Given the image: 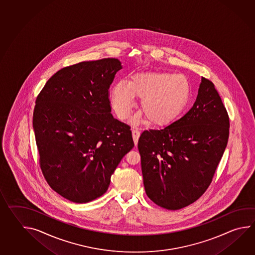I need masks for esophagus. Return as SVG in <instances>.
Listing matches in <instances>:
<instances>
[{"instance_id": "esophagus-1", "label": "esophagus", "mask_w": 255, "mask_h": 255, "mask_svg": "<svg viewBox=\"0 0 255 255\" xmlns=\"http://www.w3.org/2000/svg\"><path fill=\"white\" fill-rule=\"evenodd\" d=\"M139 137H140V130H138V129L132 130V138H133V141H134L135 145H137V143H138Z\"/></svg>"}]
</instances>
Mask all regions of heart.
I'll list each match as a JSON object with an SVG mask.
<instances>
[{
	"label": "heart",
	"instance_id": "obj_1",
	"mask_svg": "<svg viewBox=\"0 0 255 255\" xmlns=\"http://www.w3.org/2000/svg\"><path fill=\"white\" fill-rule=\"evenodd\" d=\"M190 83L182 74L141 73L130 82L121 80L112 91L114 109L121 119H127L135 105V96L141 97L140 110L154 125H165L176 116L186 104ZM140 118H136L139 122Z\"/></svg>",
	"mask_w": 255,
	"mask_h": 255
}]
</instances>
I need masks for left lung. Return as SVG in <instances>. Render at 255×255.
Instances as JSON below:
<instances>
[{
    "instance_id": "obj_1",
    "label": "left lung",
    "mask_w": 255,
    "mask_h": 255,
    "mask_svg": "<svg viewBox=\"0 0 255 255\" xmlns=\"http://www.w3.org/2000/svg\"><path fill=\"white\" fill-rule=\"evenodd\" d=\"M230 121L218 92L202 78L197 99L181 119L138 140L147 196L167 210L196 202L208 189L229 138Z\"/></svg>"
}]
</instances>
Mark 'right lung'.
<instances>
[{"mask_svg":"<svg viewBox=\"0 0 255 255\" xmlns=\"http://www.w3.org/2000/svg\"><path fill=\"white\" fill-rule=\"evenodd\" d=\"M121 69L115 58L73 64L54 73L37 96L39 164L52 190L73 203L102 196L134 146L130 126L111 114L110 85Z\"/></svg>","mask_w":255,"mask_h":255,"instance_id":"add662e5","label":"right lung"}]
</instances>
